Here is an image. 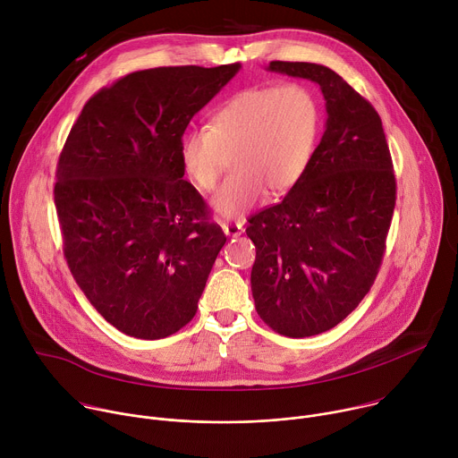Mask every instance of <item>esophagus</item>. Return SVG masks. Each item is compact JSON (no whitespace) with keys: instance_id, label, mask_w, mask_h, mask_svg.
Wrapping results in <instances>:
<instances>
[{"instance_id":"1","label":"esophagus","mask_w":458,"mask_h":458,"mask_svg":"<svg viewBox=\"0 0 458 458\" xmlns=\"http://www.w3.org/2000/svg\"><path fill=\"white\" fill-rule=\"evenodd\" d=\"M223 226V232L228 235V237H237V235H241L242 232H244V228H242V223H223L221 225Z\"/></svg>"}]
</instances>
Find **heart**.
Listing matches in <instances>:
<instances>
[{
  "instance_id": "b5f03b06",
  "label": "heart",
  "mask_w": 458,
  "mask_h": 458,
  "mask_svg": "<svg viewBox=\"0 0 458 458\" xmlns=\"http://www.w3.org/2000/svg\"><path fill=\"white\" fill-rule=\"evenodd\" d=\"M320 105L301 83L248 89L216 110L212 124L186 130L179 159L195 188L216 186L225 157L232 174L210 201L223 221L242 219L267 191L283 195L308 172L320 134Z\"/></svg>"
}]
</instances>
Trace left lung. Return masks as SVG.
<instances>
[{
	"label": "left lung",
	"instance_id": "8db88e82",
	"mask_svg": "<svg viewBox=\"0 0 458 458\" xmlns=\"http://www.w3.org/2000/svg\"><path fill=\"white\" fill-rule=\"evenodd\" d=\"M267 71L317 83L328 114L304 177L246 228L259 317L302 339L332 330L369 292L397 184L378 114L337 72L302 61H272Z\"/></svg>",
	"mask_w": 458,
	"mask_h": 458
}]
</instances>
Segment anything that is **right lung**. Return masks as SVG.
Segmentation results:
<instances>
[{"mask_svg":"<svg viewBox=\"0 0 458 458\" xmlns=\"http://www.w3.org/2000/svg\"><path fill=\"white\" fill-rule=\"evenodd\" d=\"M239 69L128 74L87 101L64 143L54 186L64 257L124 335L165 339L198 311L226 235L182 179L179 141Z\"/></svg>","mask_w":458,"mask_h":458,"instance_id":"add662e5","label":"right lung"}]
</instances>
